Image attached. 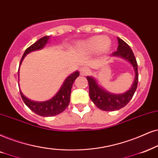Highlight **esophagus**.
<instances>
[{
  "label": "esophagus",
  "instance_id": "34e87169",
  "mask_svg": "<svg viewBox=\"0 0 158 158\" xmlns=\"http://www.w3.org/2000/svg\"><path fill=\"white\" fill-rule=\"evenodd\" d=\"M79 71H80V74L82 76H85L87 74H88L89 73V70L86 67H82L79 69Z\"/></svg>",
  "mask_w": 158,
  "mask_h": 158
}]
</instances>
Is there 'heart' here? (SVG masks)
<instances>
[{"mask_svg": "<svg viewBox=\"0 0 158 158\" xmlns=\"http://www.w3.org/2000/svg\"><path fill=\"white\" fill-rule=\"evenodd\" d=\"M79 47L85 52L92 53L97 52L98 54H105L111 47V41L108 37L95 35L82 41Z\"/></svg>", "mask_w": 158, "mask_h": 158, "instance_id": "obj_1", "label": "heart"}]
</instances>
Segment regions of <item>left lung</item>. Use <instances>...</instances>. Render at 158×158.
<instances>
[{"instance_id":"1","label":"left lung","mask_w":158,"mask_h":158,"mask_svg":"<svg viewBox=\"0 0 158 158\" xmlns=\"http://www.w3.org/2000/svg\"><path fill=\"white\" fill-rule=\"evenodd\" d=\"M117 50L111 54V57H119L131 63L135 72V79L128 90L121 94L109 93L100 86L96 79L93 77H87L89 83V95L92 101L98 109L103 111H111L119 110L125 106L134 95L139 81L138 65L132 49L123 40L117 37Z\"/></svg>"}]
</instances>
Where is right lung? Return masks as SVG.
I'll use <instances>...</instances> for the list:
<instances>
[{
    "label": "right lung",
    "mask_w": 158,
    "mask_h": 158,
    "mask_svg": "<svg viewBox=\"0 0 158 158\" xmlns=\"http://www.w3.org/2000/svg\"><path fill=\"white\" fill-rule=\"evenodd\" d=\"M49 39H50L49 35L44 36L41 39L38 40L36 42L32 44L31 47L27 48L23 54L20 63H19V67H20L22 62L27 54L31 52L40 50V49H43L48 43ZM79 76V72L78 71L69 75L65 79L64 82L62 85L61 87L60 88L58 92L56 93L55 96L52 98L51 99L48 100V101H42V102L31 101L27 97H25L22 93V91L19 90L21 97L25 105L31 111L37 114L38 115L41 116V117H52V116L59 114L63 112L69 106L73 84ZM18 77H19V71H18Z\"/></svg>",
    "instance_id": "add662e5"
}]
</instances>
